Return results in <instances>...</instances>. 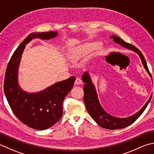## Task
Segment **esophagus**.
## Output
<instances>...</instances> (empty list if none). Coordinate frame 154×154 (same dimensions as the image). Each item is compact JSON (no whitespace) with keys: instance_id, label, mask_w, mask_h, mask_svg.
Listing matches in <instances>:
<instances>
[{"instance_id":"34e87169","label":"esophagus","mask_w":154,"mask_h":154,"mask_svg":"<svg viewBox=\"0 0 154 154\" xmlns=\"http://www.w3.org/2000/svg\"><path fill=\"white\" fill-rule=\"evenodd\" d=\"M82 83H83V82H82V81H81L80 78L77 77L76 80H75V85H81V84H82Z\"/></svg>"}]
</instances>
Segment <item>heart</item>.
<instances>
[{
  "label": "heart",
  "instance_id": "b5f03b06",
  "mask_svg": "<svg viewBox=\"0 0 154 154\" xmlns=\"http://www.w3.org/2000/svg\"><path fill=\"white\" fill-rule=\"evenodd\" d=\"M96 45H97V44L95 43H88L81 45L79 48H77V49L72 51L70 53V58L71 59H74L81 55V54L88 53L89 51L93 49V48H95Z\"/></svg>",
  "mask_w": 154,
  "mask_h": 154
}]
</instances>
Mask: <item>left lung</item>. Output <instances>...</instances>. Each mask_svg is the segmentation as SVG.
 <instances>
[{
    "mask_svg": "<svg viewBox=\"0 0 154 154\" xmlns=\"http://www.w3.org/2000/svg\"><path fill=\"white\" fill-rule=\"evenodd\" d=\"M110 38H113V40L116 43L119 44L122 47L134 51L137 55H138L141 59V63H142L144 69L146 70L147 73L149 75V71L148 68H147L146 60L140 50H138L134 45L126 43L124 41H123L121 38L118 37L116 35L110 36ZM81 78H82L83 82L85 83V85L83 86L84 103H85L88 113L91 116L93 119L99 125L105 129H118L124 128L131 125V123H133L141 115V113L146 109L147 105L149 104L150 100H151L152 95H151L150 97L147 100L146 104L142 107V108L138 111L137 113H135L131 116L122 118V117H117L111 116L109 113H108L103 109V107L101 106L98 99L97 93V91H96L95 87L92 82V80L88 71H85L82 75Z\"/></svg>",
    "mask_w": 154,
    "mask_h": 154,
    "instance_id": "obj_1",
    "label": "left lung"
}]
</instances>
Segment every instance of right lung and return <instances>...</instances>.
Masks as SVG:
<instances>
[{
  "instance_id": "obj_1",
  "label": "right lung",
  "mask_w": 154,
  "mask_h": 154,
  "mask_svg": "<svg viewBox=\"0 0 154 154\" xmlns=\"http://www.w3.org/2000/svg\"><path fill=\"white\" fill-rule=\"evenodd\" d=\"M57 35V31L31 33L15 50L5 73L4 91L12 111L24 124L37 130L49 128L61 119L63 100L73 88L76 78L71 77L42 91L29 93L19 84V65L26 45L32 39L49 40Z\"/></svg>"
}]
</instances>
